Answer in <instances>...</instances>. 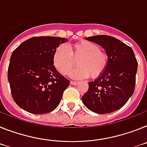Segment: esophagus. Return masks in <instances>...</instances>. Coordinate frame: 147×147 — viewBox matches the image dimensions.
I'll return each instance as SVG.
<instances>
[{
  "mask_svg": "<svg viewBox=\"0 0 147 147\" xmlns=\"http://www.w3.org/2000/svg\"><path fill=\"white\" fill-rule=\"evenodd\" d=\"M70 84H72V85H73V86H75V85H77L78 84V82L77 81H70Z\"/></svg>",
  "mask_w": 147,
  "mask_h": 147,
  "instance_id": "34e87169",
  "label": "esophagus"
}]
</instances>
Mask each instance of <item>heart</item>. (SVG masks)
<instances>
[{
  "mask_svg": "<svg viewBox=\"0 0 147 147\" xmlns=\"http://www.w3.org/2000/svg\"><path fill=\"white\" fill-rule=\"evenodd\" d=\"M77 61L78 67L71 72L75 79L100 77L109 63V55L100 49V46L89 40L72 43L67 48L64 45L57 47L53 55V64L62 75H68Z\"/></svg>",
  "mask_w": 147,
  "mask_h": 147,
  "instance_id": "1",
  "label": "heart"
}]
</instances>
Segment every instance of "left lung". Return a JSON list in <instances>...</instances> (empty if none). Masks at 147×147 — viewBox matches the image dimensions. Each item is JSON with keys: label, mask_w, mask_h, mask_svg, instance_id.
Returning a JSON list of instances; mask_svg holds the SVG:
<instances>
[{"label": "left lung", "mask_w": 147, "mask_h": 147, "mask_svg": "<svg viewBox=\"0 0 147 147\" xmlns=\"http://www.w3.org/2000/svg\"><path fill=\"white\" fill-rule=\"evenodd\" d=\"M106 50L109 63L82 96L84 104L98 114H108L126 104L135 90L138 61L132 48L114 37L95 35L86 38Z\"/></svg>", "instance_id": "left-lung-1"}]
</instances>
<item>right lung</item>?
I'll list each match as a JSON object with an SVG mask.
<instances>
[{"mask_svg":"<svg viewBox=\"0 0 147 147\" xmlns=\"http://www.w3.org/2000/svg\"><path fill=\"white\" fill-rule=\"evenodd\" d=\"M67 39L33 37L13 51L8 67V81L13 100L24 110L46 114L61 102L69 81L57 71L53 55Z\"/></svg>","mask_w":147,"mask_h":147,"instance_id":"1","label":"right lung"}]
</instances>
